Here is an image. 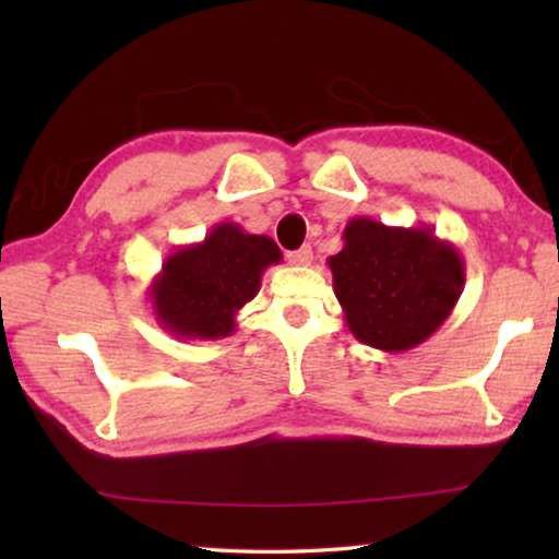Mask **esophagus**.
Masks as SVG:
<instances>
[{
    "mask_svg": "<svg viewBox=\"0 0 559 559\" xmlns=\"http://www.w3.org/2000/svg\"><path fill=\"white\" fill-rule=\"evenodd\" d=\"M288 261L293 266H310L313 263V249L310 246H300V249L288 253Z\"/></svg>",
    "mask_w": 559,
    "mask_h": 559,
    "instance_id": "esophagus-1",
    "label": "esophagus"
}]
</instances>
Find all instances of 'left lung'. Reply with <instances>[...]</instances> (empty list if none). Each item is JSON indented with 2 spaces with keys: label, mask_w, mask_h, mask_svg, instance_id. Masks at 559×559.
I'll return each mask as SVG.
<instances>
[{
  "label": "left lung",
  "mask_w": 559,
  "mask_h": 559,
  "mask_svg": "<svg viewBox=\"0 0 559 559\" xmlns=\"http://www.w3.org/2000/svg\"><path fill=\"white\" fill-rule=\"evenodd\" d=\"M343 251L328 259L345 323L359 343L404 353L451 316L466 283V263L431 226H386L355 216Z\"/></svg>",
  "instance_id": "1"
}]
</instances>
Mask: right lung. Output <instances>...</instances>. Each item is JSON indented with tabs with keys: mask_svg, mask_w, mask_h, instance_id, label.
<instances>
[{
	"mask_svg": "<svg viewBox=\"0 0 559 559\" xmlns=\"http://www.w3.org/2000/svg\"><path fill=\"white\" fill-rule=\"evenodd\" d=\"M271 236L222 222L200 243L177 246L147 288L159 328L182 340L234 333L236 313L253 300L263 271L281 263Z\"/></svg>",
	"mask_w": 559,
	"mask_h": 559,
	"instance_id": "1",
	"label": "right lung"
}]
</instances>
